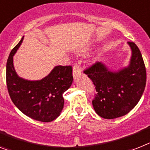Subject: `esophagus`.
<instances>
[{
    "label": "esophagus",
    "mask_w": 150,
    "mask_h": 150,
    "mask_svg": "<svg viewBox=\"0 0 150 150\" xmlns=\"http://www.w3.org/2000/svg\"><path fill=\"white\" fill-rule=\"evenodd\" d=\"M81 67L79 66V64H74V66H73V75L75 76V75H79V74H81Z\"/></svg>",
    "instance_id": "esophagus-1"
}]
</instances>
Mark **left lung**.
Here are the masks:
<instances>
[{
	"label": "left lung",
	"mask_w": 150,
	"mask_h": 150,
	"mask_svg": "<svg viewBox=\"0 0 150 150\" xmlns=\"http://www.w3.org/2000/svg\"><path fill=\"white\" fill-rule=\"evenodd\" d=\"M128 44L132 56L127 67L112 71L97 62L84 71L96 86L93 108L104 119L126 115L137 105L144 92L146 71L142 54L134 42Z\"/></svg>",
	"instance_id": "8db88e82"
}]
</instances>
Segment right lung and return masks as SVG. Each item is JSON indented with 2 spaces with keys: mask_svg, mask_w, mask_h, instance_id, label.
<instances>
[{
  "mask_svg": "<svg viewBox=\"0 0 150 150\" xmlns=\"http://www.w3.org/2000/svg\"><path fill=\"white\" fill-rule=\"evenodd\" d=\"M12 49L6 66V81L12 102L24 115L40 122H52L64 107L63 93L73 81L72 67L55 66L44 79L30 81L19 77L13 64V56L23 41Z\"/></svg>",
  "mask_w": 150,
  "mask_h": 150,
  "instance_id": "right-lung-1",
  "label": "right lung"
}]
</instances>
